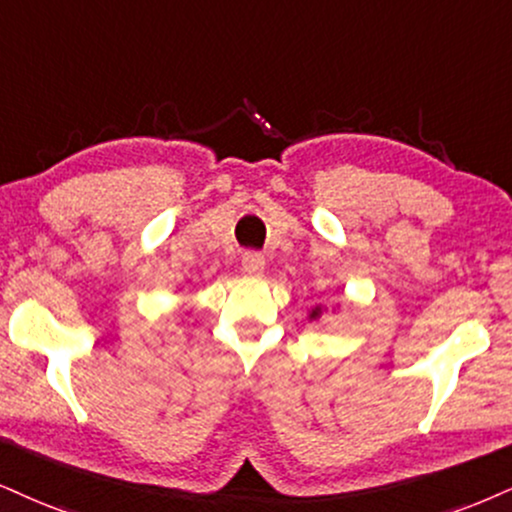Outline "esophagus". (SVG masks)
Returning a JSON list of instances; mask_svg holds the SVG:
<instances>
[{"label":"esophagus","mask_w":512,"mask_h":512,"mask_svg":"<svg viewBox=\"0 0 512 512\" xmlns=\"http://www.w3.org/2000/svg\"><path fill=\"white\" fill-rule=\"evenodd\" d=\"M242 270L251 277H261L263 270H266V258L258 251H246L242 256Z\"/></svg>","instance_id":"1"}]
</instances>
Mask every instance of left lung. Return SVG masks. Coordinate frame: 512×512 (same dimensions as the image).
Masks as SVG:
<instances>
[{
  "label": "left lung",
  "instance_id": "obj_1",
  "mask_svg": "<svg viewBox=\"0 0 512 512\" xmlns=\"http://www.w3.org/2000/svg\"><path fill=\"white\" fill-rule=\"evenodd\" d=\"M323 311H325L323 306H315V308H311V311H308V323H318L320 315H323Z\"/></svg>",
  "mask_w": 512,
  "mask_h": 512
}]
</instances>
